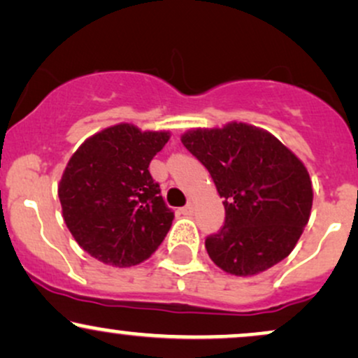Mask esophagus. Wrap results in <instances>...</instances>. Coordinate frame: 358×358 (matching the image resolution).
I'll return each mask as SVG.
<instances>
[{
  "label": "esophagus",
  "instance_id": "1",
  "mask_svg": "<svg viewBox=\"0 0 358 358\" xmlns=\"http://www.w3.org/2000/svg\"><path fill=\"white\" fill-rule=\"evenodd\" d=\"M193 210H195V206H193V203H188L187 206H183V208H182V213L183 215H192Z\"/></svg>",
  "mask_w": 358,
  "mask_h": 358
}]
</instances>
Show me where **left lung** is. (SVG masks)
Returning <instances> with one entry per match:
<instances>
[{"instance_id":"left-lung-1","label":"left lung","mask_w":358,"mask_h":358,"mask_svg":"<svg viewBox=\"0 0 358 358\" xmlns=\"http://www.w3.org/2000/svg\"><path fill=\"white\" fill-rule=\"evenodd\" d=\"M182 143L203 163L225 206V225L205 240L213 264L252 277L290 255L312 210L307 168L264 128L231 122L193 128Z\"/></svg>"}]
</instances>
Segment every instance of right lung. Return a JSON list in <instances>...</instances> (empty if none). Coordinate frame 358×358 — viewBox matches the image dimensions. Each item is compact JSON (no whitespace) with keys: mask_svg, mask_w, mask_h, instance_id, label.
<instances>
[{"mask_svg":"<svg viewBox=\"0 0 358 358\" xmlns=\"http://www.w3.org/2000/svg\"><path fill=\"white\" fill-rule=\"evenodd\" d=\"M168 140L170 131L118 123L71 155L58 185L63 218L76 243L101 264L138 265L165 240L173 212L148 166Z\"/></svg>","mask_w":358,"mask_h":358,"instance_id":"obj_1","label":"right lung"}]
</instances>
